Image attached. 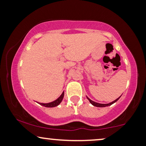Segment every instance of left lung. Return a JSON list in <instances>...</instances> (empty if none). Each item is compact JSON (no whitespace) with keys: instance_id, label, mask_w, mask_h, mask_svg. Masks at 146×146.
<instances>
[{"instance_id":"1","label":"left lung","mask_w":146,"mask_h":146,"mask_svg":"<svg viewBox=\"0 0 146 146\" xmlns=\"http://www.w3.org/2000/svg\"><path fill=\"white\" fill-rule=\"evenodd\" d=\"M121 96V95L120 96H119V98H117L116 100H115L114 101L111 102V103H107V104H101V103H96V102H94V101H92V100H90V98L88 97V96H86V98H87V99H88V101H89L90 103H91L92 105L94 106V107H108V106H110V105H113V103H116V102H117V101H118V100L119 99V98H120Z\"/></svg>"}]
</instances>
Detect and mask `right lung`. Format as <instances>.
Segmentation results:
<instances>
[{"mask_svg": "<svg viewBox=\"0 0 146 146\" xmlns=\"http://www.w3.org/2000/svg\"><path fill=\"white\" fill-rule=\"evenodd\" d=\"M64 91L62 92L61 95L57 98L56 100H55L54 101L50 102V103H38V102H37V103L45 107H57L58 105H59L60 104L62 103V100H63L64 98Z\"/></svg>", "mask_w": 146, "mask_h": 146, "instance_id": "right-lung-1", "label": "right lung"}]
</instances>
